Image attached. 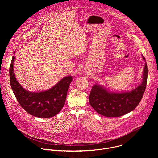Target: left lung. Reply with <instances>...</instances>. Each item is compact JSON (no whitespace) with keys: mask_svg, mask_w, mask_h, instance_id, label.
<instances>
[{"mask_svg":"<svg viewBox=\"0 0 158 158\" xmlns=\"http://www.w3.org/2000/svg\"><path fill=\"white\" fill-rule=\"evenodd\" d=\"M142 57L145 61L143 54ZM142 77L139 85L125 92H112L103 85L95 84L89 98L90 104L98 114L108 118L120 117L129 113L139 104L145 91L148 79L146 61Z\"/></svg>","mask_w":158,"mask_h":158,"instance_id":"left-lung-1","label":"left lung"}]
</instances>
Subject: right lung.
<instances>
[{"label": "right lung", "instance_id": "obj_1", "mask_svg": "<svg viewBox=\"0 0 158 158\" xmlns=\"http://www.w3.org/2000/svg\"><path fill=\"white\" fill-rule=\"evenodd\" d=\"M14 62L13 56L9 69L10 82L12 91L22 107L29 114L37 118H48L57 115L65 104L73 77L69 75L63 77L46 91L31 92L21 86L17 81L14 73Z\"/></svg>", "mask_w": 158, "mask_h": 158}]
</instances>
